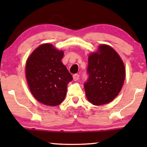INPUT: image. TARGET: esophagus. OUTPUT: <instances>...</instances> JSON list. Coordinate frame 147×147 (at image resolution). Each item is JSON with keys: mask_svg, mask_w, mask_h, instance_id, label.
Wrapping results in <instances>:
<instances>
[{"mask_svg": "<svg viewBox=\"0 0 147 147\" xmlns=\"http://www.w3.org/2000/svg\"><path fill=\"white\" fill-rule=\"evenodd\" d=\"M79 79V75H78V74H75V75H73L74 81H77Z\"/></svg>", "mask_w": 147, "mask_h": 147, "instance_id": "esophagus-1", "label": "esophagus"}]
</instances>
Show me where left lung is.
<instances>
[{
	"label": "left lung",
	"mask_w": 147,
	"mask_h": 147,
	"mask_svg": "<svg viewBox=\"0 0 147 147\" xmlns=\"http://www.w3.org/2000/svg\"><path fill=\"white\" fill-rule=\"evenodd\" d=\"M87 73L88 79L84 84L88 100L99 106L111 102L122 89L126 72L122 59L114 49L100 45L97 52L88 57Z\"/></svg>",
	"instance_id": "left-lung-1"
}]
</instances>
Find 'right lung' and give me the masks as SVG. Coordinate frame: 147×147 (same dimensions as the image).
<instances>
[{
	"mask_svg": "<svg viewBox=\"0 0 147 147\" xmlns=\"http://www.w3.org/2000/svg\"><path fill=\"white\" fill-rule=\"evenodd\" d=\"M63 52L52 44L38 46L26 62V79L34 97L45 105H59L66 95L71 74L61 62Z\"/></svg>",
	"mask_w": 147,
	"mask_h": 147,
	"instance_id": "right-lung-1",
	"label": "right lung"
}]
</instances>
